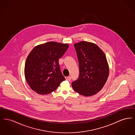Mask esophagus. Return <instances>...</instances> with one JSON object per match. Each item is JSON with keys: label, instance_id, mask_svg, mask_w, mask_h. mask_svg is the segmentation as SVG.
Wrapping results in <instances>:
<instances>
[{"label": "esophagus", "instance_id": "obj_1", "mask_svg": "<svg viewBox=\"0 0 135 135\" xmlns=\"http://www.w3.org/2000/svg\"><path fill=\"white\" fill-rule=\"evenodd\" d=\"M66 79L68 81H70L71 80V77L70 76H67V77H65Z\"/></svg>", "mask_w": 135, "mask_h": 135}]
</instances>
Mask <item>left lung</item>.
<instances>
[{"label": "left lung", "instance_id": "8db88e82", "mask_svg": "<svg viewBox=\"0 0 135 135\" xmlns=\"http://www.w3.org/2000/svg\"><path fill=\"white\" fill-rule=\"evenodd\" d=\"M79 75L72 86L84 96L94 95L103 88L109 75V66L103 51L95 44L81 41L74 45Z\"/></svg>", "mask_w": 135, "mask_h": 135}]
</instances>
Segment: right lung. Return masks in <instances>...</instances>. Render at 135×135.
I'll return each instance as SVG.
<instances>
[{
  "instance_id": "1",
  "label": "right lung",
  "mask_w": 135,
  "mask_h": 135,
  "mask_svg": "<svg viewBox=\"0 0 135 135\" xmlns=\"http://www.w3.org/2000/svg\"><path fill=\"white\" fill-rule=\"evenodd\" d=\"M69 47L68 44L48 42L35 46L29 54L25 65V76L32 90L40 95L56 90L65 78L59 59Z\"/></svg>"
}]
</instances>
